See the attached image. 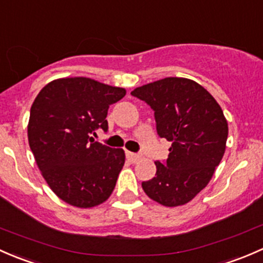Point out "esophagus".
<instances>
[{
    "label": "esophagus",
    "instance_id": "obj_1",
    "mask_svg": "<svg viewBox=\"0 0 263 263\" xmlns=\"http://www.w3.org/2000/svg\"><path fill=\"white\" fill-rule=\"evenodd\" d=\"M126 158H128L130 162H133V163H135V162H138L140 158H142V156H140V154H138V153L126 152Z\"/></svg>",
    "mask_w": 263,
    "mask_h": 263
}]
</instances>
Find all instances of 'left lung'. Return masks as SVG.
Returning a JSON list of instances; mask_svg holds the SVG:
<instances>
[{"mask_svg":"<svg viewBox=\"0 0 263 263\" xmlns=\"http://www.w3.org/2000/svg\"><path fill=\"white\" fill-rule=\"evenodd\" d=\"M133 96L153 109L157 133L171 142L156 176L142 182L145 194L164 206L191 201L212 180L226 152L228 123L215 99L189 78L167 77L137 87Z\"/></svg>","mask_w":263,"mask_h":263,"instance_id":"left-lung-1","label":"left lung"}]
</instances>
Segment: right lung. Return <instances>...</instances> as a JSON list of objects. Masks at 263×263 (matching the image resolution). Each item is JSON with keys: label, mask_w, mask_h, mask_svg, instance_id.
<instances>
[{"label": "right lung", "mask_w": 263, "mask_h": 263, "mask_svg": "<svg viewBox=\"0 0 263 263\" xmlns=\"http://www.w3.org/2000/svg\"><path fill=\"white\" fill-rule=\"evenodd\" d=\"M125 93L91 78H59L44 86L32 102L29 145L44 180L67 204L97 206L115 189L125 153L95 142L91 135L100 128L107 130L109 106Z\"/></svg>", "instance_id": "add662e5"}]
</instances>
